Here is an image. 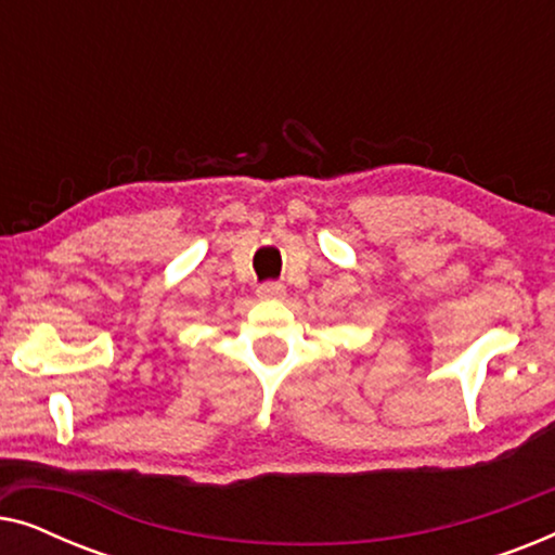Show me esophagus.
I'll use <instances>...</instances> for the list:
<instances>
[{"instance_id":"34e87169","label":"esophagus","mask_w":555,"mask_h":555,"mask_svg":"<svg viewBox=\"0 0 555 555\" xmlns=\"http://www.w3.org/2000/svg\"><path fill=\"white\" fill-rule=\"evenodd\" d=\"M285 295V285L283 283H262L260 287H257V298H264V300H278L283 298Z\"/></svg>"}]
</instances>
